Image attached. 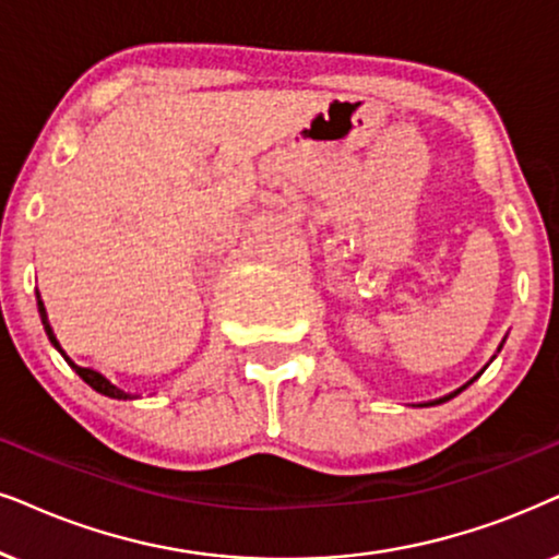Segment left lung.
Listing matches in <instances>:
<instances>
[{
	"label": "left lung",
	"mask_w": 559,
	"mask_h": 559,
	"mask_svg": "<svg viewBox=\"0 0 559 559\" xmlns=\"http://www.w3.org/2000/svg\"><path fill=\"white\" fill-rule=\"evenodd\" d=\"M467 385H469V382H467ZM467 385H465V388H467ZM456 393H460V390H456ZM456 393H452V395H447V397H439V401H433V403H444V401H449V397H454Z\"/></svg>",
	"instance_id": "left-lung-1"
}]
</instances>
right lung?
<instances>
[{"label":"right lung","mask_w":559,"mask_h":559,"mask_svg":"<svg viewBox=\"0 0 559 559\" xmlns=\"http://www.w3.org/2000/svg\"><path fill=\"white\" fill-rule=\"evenodd\" d=\"M38 310H40V321H43V329H46V333H48V338H50V344L56 346L58 352L63 354V349H61V344H58V338L53 336V329H50V323H48V316H46V306H43V300H40V295H38ZM63 359L69 361V367L71 369H76V374L82 377V380L86 382V385L90 388H94L97 390V393H103V395H110V397H118V401H128V397H135V395H130V393H126V390H120L118 385H112L110 380H107V377L103 374V372H97V369H92V367H79V365H74V361H71L67 354H63Z\"/></svg>","instance_id":"obj_1"}]
</instances>
